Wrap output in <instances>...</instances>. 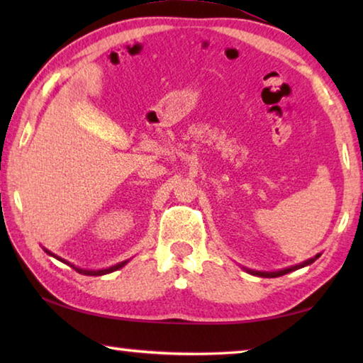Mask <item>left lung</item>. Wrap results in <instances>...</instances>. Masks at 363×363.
Wrapping results in <instances>:
<instances>
[{
  "label": "left lung",
  "instance_id": "left-lung-1",
  "mask_svg": "<svg viewBox=\"0 0 363 363\" xmlns=\"http://www.w3.org/2000/svg\"><path fill=\"white\" fill-rule=\"evenodd\" d=\"M318 257H320V253L315 255L314 257H311V259L304 261V262L296 264V266H291V267H286V269H281V270H274V272H262V270H251V269H247V267H245V270H247V272L251 274V275H257V277L275 279V277H280V275H285V274H288V272H293V270H298V269H301V267L309 266V264H312L315 259H318Z\"/></svg>",
  "mask_w": 363,
  "mask_h": 363
}]
</instances>
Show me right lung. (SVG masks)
Instances as JSON below:
<instances>
[{"instance_id":"obj_1","label":"right lung","mask_w":363,"mask_h":363,"mask_svg":"<svg viewBox=\"0 0 363 363\" xmlns=\"http://www.w3.org/2000/svg\"><path fill=\"white\" fill-rule=\"evenodd\" d=\"M46 251V253L49 255V256H52V257H56V259H59L60 262H64V264H67V266H70V267H73L77 270L78 274H83V275H89V277H99V275H106V274H110V272H115V270H118V269H121L123 266H126L128 262H130V259H126V261H121V262H118V264H113V266H110V267H106V269H82V267H77L75 264H72V262H69V261H65V259H62V257L60 256H57V255H54V253H51V251L49 250H46V248H43Z\"/></svg>"}]
</instances>
